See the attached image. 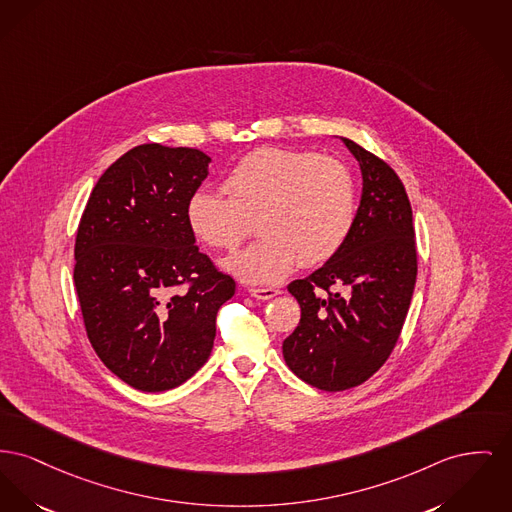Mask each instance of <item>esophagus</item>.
Wrapping results in <instances>:
<instances>
[{"instance_id": "obj_1", "label": "esophagus", "mask_w": 512, "mask_h": 512, "mask_svg": "<svg viewBox=\"0 0 512 512\" xmlns=\"http://www.w3.org/2000/svg\"><path fill=\"white\" fill-rule=\"evenodd\" d=\"M249 294L257 300H271V298L280 294V290H276V288H249Z\"/></svg>"}]
</instances>
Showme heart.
<instances>
[{"label":"heart","instance_id":"b5f03b06","mask_svg":"<svg viewBox=\"0 0 512 512\" xmlns=\"http://www.w3.org/2000/svg\"><path fill=\"white\" fill-rule=\"evenodd\" d=\"M222 189L226 195L195 191L185 205V222L203 245L232 251L257 218L263 238L224 263L245 282H280L298 259L301 267L331 261L356 224V180L334 156L261 147L234 164Z\"/></svg>","mask_w":512,"mask_h":512}]
</instances>
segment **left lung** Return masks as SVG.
Instances as JSON below:
<instances>
[{"label":"left lung","instance_id":"1","mask_svg":"<svg viewBox=\"0 0 512 512\" xmlns=\"http://www.w3.org/2000/svg\"><path fill=\"white\" fill-rule=\"evenodd\" d=\"M363 189L346 245L321 269L294 280L300 325L284 344L288 367L321 391L354 389L375 375L398 342L418 276L412 207L391 166L344 139Z\"/></svg>","mask_w":512,"mask_h":512}]
</instances>
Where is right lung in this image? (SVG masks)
<instances>
[{
  "label": "right lung",
  "mask_w": 512,
  "mask_h": 512,
  "mask_svg": "<svg viewBox=\"0 0 512 512\" xmlns=\"http://www.w3.org/2000/svg\"><path fill=\"white\" fill-rule=\"evenodd\" d=\"M209 162L197 149L139 145L96 181L77 228L73 282L85 331L137 391H170L199 371L218 309L236 292L185 222Z\"/></svg>",
  "instance_id": "add662e5"
}]
</instances>
